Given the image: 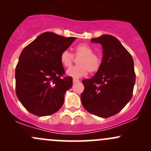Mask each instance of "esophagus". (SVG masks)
I'll use <instances>...</instances> for the list:
<instances>
[{"label": "esophagus", "mask_w": 151, "mask_h": 151, "mask_svg": "<svg viewBox=\"0 0 151 151\" xmlns=\"http://www.w3.org/2000/svg\"><path fill=\"white\" fill-rule=\"evenodd\" d=\"M78 82H80V80H79L78 79H75V78L73 79V83H78Z\"/></svg>", "instance_id": "1"}]
</instances>
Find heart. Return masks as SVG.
Instances as JSON below:
<instances>
[{
    "label": "heart",
    "instance_id": "1",
    "mask_svg": "<svg viewBox=\"0 0 151 151\" xmlns=\"http://www.w3.org/2000/svg\"><path fill=\"white\" fill-rule=\"evenodd\" d=\"M93 50L87 44L82 43L75 47L74 55L79 58L78 66L71 68L67 71V74L74 78H80L86 75L88 72L96 73L101 66V58L93 53ZM74 55L68 50H64L60 56V63L65 68H70L74 62Z\"/></svg>",
    "mask_w": 151,
    "mask_h": 151
}]
</instances>
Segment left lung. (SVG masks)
Wrapping results in <instances>:
<instances>
[{
    "label": "left lung",
    "instance_id": "left-lung-1",
    "mask_svg": "<svg viewBox=\"0 0 151 151\" xmlns=\"http://www.w3.org/2000/svg\"><path fill=\"white\" fill-rule=\"evenodd\" d=\"M91 42L101 44L103 58L96 74L82 81L85 87L82 104L93 115L109 118L118 113L132 99L136 80L134 60L115 36L105 34Z\"/></svg>",
    "mask_w": 151,
    "mask_h": 151
}]
</instances>
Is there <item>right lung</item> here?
Listing matches in <instances>:
<instances>
[{"label": "right lung", "instance_id": "obj_1", "mask_svg": "<svg viewBox=\"0 0 151 151\" xmlns=\"http://www.w3.org/2000/svg\"><path fill=\"white\" fill-rule=\"evenodd\" d=\"M75 39L45 32L22 51L15 70L16 94L30 113L47 116L63 106L73 80L63 76L60 56Z\"/></svg>", "mask_w": 151, "mask_h": 151}]
</instances>
